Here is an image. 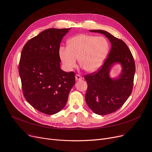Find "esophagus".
I'll return each instance as SVG.
<instances>
[{
    "instance_id": "esophagus-1",
    "label": "esophagus",
    "mask_w": 152,
    "mask_h": 152,
    "mask_svg": "<svg viewBox=\"0 0 152 152\" xmlns=\"http://www.w3.org/2000/svg\"><path fill=\"white\" fill-rule=\"evenodd\" d=\"M75 79H76V80H82V77L80 75H79V74H77L76 75H75Z\"/></svg>"
}]
</instances>
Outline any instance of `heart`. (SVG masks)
I'll return each instance as SVG.
<instances>
[{
  "label": "heart",
  "instance_id": "1",
  "mask_svg": "<svg viewBox=\"0 0 152 152\" xmlns=\"http://www.w3.org/2000/svg\"><path fill=\"white\" fill-rule=\"evenodd\" d=\"M109 42L103 37L88 34H80L71 38L67 48L59 49V56L64 67L72 70L77 66V59L83 69L88 72L99 69L107 55Z\"/></svg>",
  "mask_w": 152,
  "mask_h": 152
}]
</instances>
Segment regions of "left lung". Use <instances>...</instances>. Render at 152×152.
I'll use <instances>...</instances> for the list:
<instances>
[{"instance_id": "8db88e82", "label": "left lung", "mask_w": 152, "mask_h": 152, "mask_svg": "<svg viewBox=\"0 0 152 152\" xmlns=\"http://www.w3.org/2000/svg\"><path fill=\"white\" fill-rule=\"evenodd\" d=\"M90 31L102 34L112 45L108 57L101 67L84 76L88 85L86 102L94 113L104 115L118 110L131 95L136 71L135 62L131 51L122 40L105 31ZM117 61L122 64L123 71L118 79L113 80L109 78L108 73L112 64Z\"/></svg>"}]
</instances>
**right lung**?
Here are the masks:
<instances>
[{"mask_svg":"<svg viewBox=\"0 0 152 152\" xmlns=\"http://www.w3.org/2000/svg\"><path fill=\"white\" fill-rule=\"evenodd\" d=\"M70 29L45 30L27 42L21 51L19 74L24 97L45 114L64 108L75 83L74 72L60 68V43Z\"/></svg>","mask_w":152,"mask_h":152,"instance_id":"1","label":"right lung"}]
</instances>
